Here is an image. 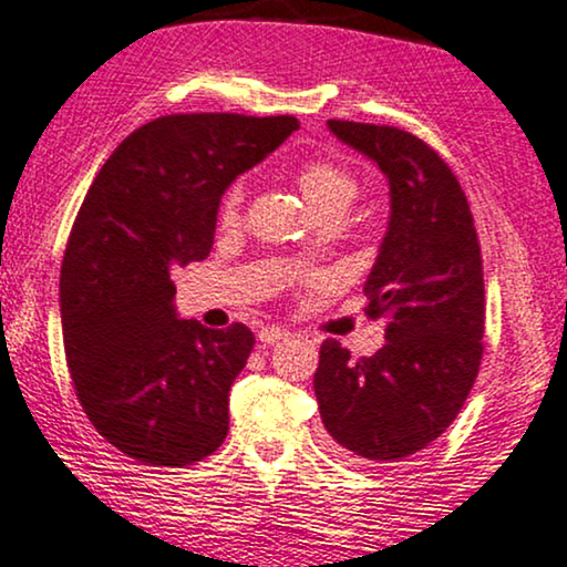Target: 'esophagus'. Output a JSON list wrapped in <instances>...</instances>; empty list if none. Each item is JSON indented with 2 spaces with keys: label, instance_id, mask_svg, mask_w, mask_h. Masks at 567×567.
<instances>
[{
  "label": "esophagus",
  "instance_id": "1",
  "mask_svg": "<svg viewBox=\"0 0 567 567\" xmlns=\"http://www.w3.org/2000/svg\"><path fill=\"white\" fill-rule=\"evenodd\" d=\"M285 337H288V329H282V327H264L261 332H259V342H261V346H275V342L285 340Z\"/></svg>",
  "mask_w": 567,
  "mask_h": 567
}]
</instances>
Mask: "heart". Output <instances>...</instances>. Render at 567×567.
<instances>
[{
    "mask_svg": "<svg viewBox=\"0 0 567 567\" xmlns=\"http://www.w3.org/2000/svg\"><path fill=\"white\" fill-rule=\"evenodd\" d=\"M296 183L300 193H303L306 204L311 212L329 214L340 212L346 214L358 198V181L355 175L334 162H308L296 172ZM243 198H246V185L235 183L230 190L221 198L219 221L225 227H233L240 221L243 214Z\"/></svg>",
    "mask_w": 567,
    "mask_h": 567,
    "instance_id": "heart-1",
    "label": "heart"
}]
</instances>
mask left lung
<instances>
[{
  "instance_id": "left-lung-1",
  "label": "left lung",
  "mask_w": 567,
  "mask_h": 567,
  "mask_svg": "<svg viewBox=\"0 0 567 567\" xmlns=\"http://www.w3.org/2000/svg\"><path fill=\"white\" fill-rule=\"evenodd\" d=\"M390 185V219L363 292L386 321L384 346L353 361L324 340L313 392L337 453L392 463L424 450L455 421L476 382L484 275L474 217L442 156L390 125L327 120Z\"/></svg>"
}]
</instances>
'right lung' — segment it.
I'll return each instance as SVG.
<instances>
[{
  "label": "right lung",
  "mask_w": 567,
  "mask_h": 567,
  "mask_svg": "<svg viewBox=\"0 0 567 567\" xmlns=\"http://www.w3.org/2000/svg\"><path fill=\"white\" fill-rule=\"evenodd\" d=\"M292 131L290 114H167L114 148L78 212L64 355L96 432L143 465L181 468L225 442L254 332L177 317L172 275L209 256L225 190Z\"/></svg>",
  "instance_id": "obj_1"
}]
</instances>
